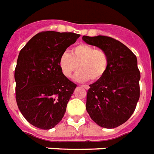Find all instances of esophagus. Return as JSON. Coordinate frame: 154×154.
Instances as JSON below:
<instances>
[{"label": "esophagus", "instance_id": "1", "mask_svg": "<svg viewBox=\"0 0 154 154\" xmlns=\"http://www.w3.org/2000/svg\"><path fill=\"white\" fill-rule=\"evenodd\" d=\"M82 87L85 88V90H89V89H90V86H89L88 85H82Z\"/></svg>", "mask_w": 154, "mask_h": 154}]
</instances>
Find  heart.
I'll return each mask as SVG.
<instances>
[{
  "instance_id": "obj_1",
  "label": "heart",
  "mask_w": 154,
  "mask_h": 154,
  "mask_svg": "<svg viewBox=\"0 0 154 154\" xmlns=\"http://www.w3.org/2000/svg\"><path fill=\"white\" fill-rule=\"evenodd\" d=\"M110 56L107 51L88 44H79L71 50V53L64 51L59 59V65L66 77H72L79 66L76 76L78 82L98 81L107 71Z\"/></svg>"
}]
</instances>
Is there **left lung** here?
<instances>
[{"mask_svg": "<svg viewBox=\"0 0 154 154\" xmlns=\"http://www.w3.org/2000/svg\"><path fill=\"white\" fill-rule=\"evenodd\" d=\"M82 39L105 50L110 56L104 76L90 85L86 111L100 127L114 128L120 126L133 114L140 98V72L137 56L124 43L111 37L85 35Z\"/></svg>", "mask_w": 154, "mask_h": 154, "instance_id": "left-lung-1", "label": "left lung"}]
</instances>
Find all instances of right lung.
<instances>
[{"label": "right lung", "instance_id": "right-lung-1", "mask_svg": "<svg viewBox=\"0 0 154 154\" xmlns=\"http://www.w3.org/2000/svg\"><path fill=\"white\" fill-rule=\"evenodd\" d=\"M80 35L42 31L20 51L15 68L18 109L33 126L52 128L61 121L77 85L61 72L59 59Z\"/></svg>", "mask_w": 154, "mask_h": 154}]
</instances>
